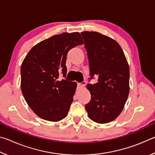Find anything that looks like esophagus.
<instances>
[{"mask_svg":"<svg viewBox=\"0 0 155 155\" xmlns=\"http://www.w3.org/2000/svg\"><path fill=\"white\" fill-rule=\"evenodd\" d=\"M77 85H78V88H83L86 85V82L85 81H83V82H82V83H78Z\"/></svg>","mask_w":155,"mask_h":155,"instance_id":"34e87169","label":"esophagus"}]
</instances>
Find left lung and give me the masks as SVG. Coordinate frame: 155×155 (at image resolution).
<instances>
[{
    "instance_id": "8db88e82",
    "label": "left lung",
    "mask_w": 155,
    "mask_h": 155,
    "mask_svg": "<svg viewBox=\"0 0 155 155\" xmlns=\"http://www.w3.org/2000/svg\"><path fill=\"white\" fill-rule=\"evenodd\" d=\"M85 41L91 78L95 84L87 89L91 101L85 104L88 116L98 124L114 120L121 114L129 94V67L119 44L114 39L94 31L81 33Z\"/></svg>"
}]
</instances>
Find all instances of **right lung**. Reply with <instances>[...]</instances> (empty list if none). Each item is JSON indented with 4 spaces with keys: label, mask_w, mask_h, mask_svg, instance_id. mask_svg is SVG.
<instances>
[{
    "label": "right lung",
    "mask_w": 155,
    "mask_h": 155,
    "mask_svg": "<svg viewBox=\"0 0 155 155\" xmlns=\"http://www.w3.org/2000/svg\"><path fill=\"white\" fill-rule=\"evenodd\" d=\"M83 41L78 32L63 33L37 44L21 65V90L28 105L41 119L58 122L66 117L77 83L58 80L65 77L68 51Z\"/></svg>",
    "instance_id": "right-lung-1"
}]
</instances>
